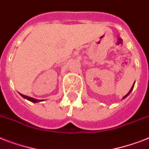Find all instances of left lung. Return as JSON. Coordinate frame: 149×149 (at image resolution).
Here are the masks:
<instances>
[{
  "instance_id": "8db88e82",
  "label": "left lung",
  "mask_w": 149,
  "mask_h": 149,
  "mask_svg": "<svg viewBox=\"0 0 149 149\" xmlns=\"http://www.w3.org/2000/svg\"><path fill=\"white\" fill-rule=\"evenodd\" d=\"M134 84H133V86H132V88H131V90H130V91H129V92H128V93H127V94H126V95H125V97H123V99H125V97H127V96L129 95V94H130V93H131V92H132V90H133V88H134Z\"/></svg>"
}]
</instances>
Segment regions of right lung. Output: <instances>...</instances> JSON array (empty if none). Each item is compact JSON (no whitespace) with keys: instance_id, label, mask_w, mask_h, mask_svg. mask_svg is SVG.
I'll return each instance as SVG.
<instances>
[{"instance_id":"right-lung-1","label":"right lung","mask_w":149,"mask_h":149,"mask_svg":"<svg viewBox=\"0 0 149 149\" xmlns=\"http://www.w3.org/2000/svg\"><path fill=\"white\" fill-rule=\"evenodd\" d=\"M20 94H21V96H22V97H24V99L29 100V101L32 102V103H37V102L42 101V100H37V99H35V98H32V97H28V96L23 95V94H22V93H20Z\"/></svg>"}]
</instances>
